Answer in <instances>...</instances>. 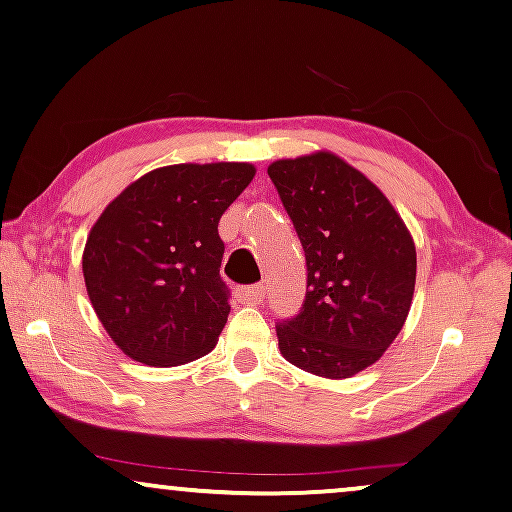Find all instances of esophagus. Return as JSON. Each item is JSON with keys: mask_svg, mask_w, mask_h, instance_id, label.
<instances>
[{"mask_svg": "<svg viewBox=\"0 0 512 512\" xmlns=\"http://www.w3.org/2000/svg\"><path fill=\"white\" fill-rule=\"evenodd\" d=\"M238 297H241V300L248 302V304H260L262 297H264V286H262V283H257V286L238 288Z\"/></svg>", "mask_w": 512, "mask_h": 512, "instance_id": "1", "label": "esophagus"}]
</instances>
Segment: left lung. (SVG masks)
<instances>
[{"mask_svg": "<svg viewBox=\"0 0 512 512\" xmlns=\"http://www.w3.org/2000/svg\"><path fill=\"white\" fill-rule=\"evenodd\" d=\"M307 257V297L276 326L283 359L328 380L373 366L413 302L416 243L364 172L331 151L267 167Z\"/></svg>", "mask_w": 512, "mask_h": 512, "instance_id": "1", "label": "left lung"}]
</instances>
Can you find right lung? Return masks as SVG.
<instances>
[{
    "label": "right lung",
    "mask_w": 512,
    "mask_h": 512,
    "mask_svg": "<svg viewBox=\"0 0 512 512\" xmlns=\"http://www.w3.org/2000/svg\"><path fill=\"white\" fill-rule=\"evenodd\" d=\"M255 172L250 163L158 167L96 219L82 252L84 286L129 359L170 368L215 349L231 309L217 224Z\"/></svg>",
    "instance_id": "add662e5"
}]
</instances>
